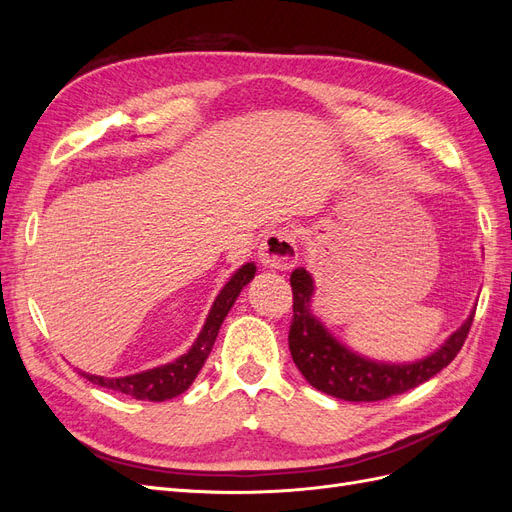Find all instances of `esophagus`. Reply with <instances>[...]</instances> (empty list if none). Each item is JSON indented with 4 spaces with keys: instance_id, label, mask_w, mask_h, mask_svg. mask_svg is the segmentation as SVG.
<instances>
[{
    "instance_id": "esophagus-1",
    "label": "esophagus",
    "mask_w": 512,
    "mask_h": 512,
    "mask_svg": "<svg viewBox=\"0 0 512 512\" xmlns=\"http://www.w3.org/2000/svg\"><path fill=\"white\" fill-rule=\"evenodd\" d=\"M262 267L269 271H288L297 265V241L288 230H273L258 247Z\"/></svg>"
}]
</instances>
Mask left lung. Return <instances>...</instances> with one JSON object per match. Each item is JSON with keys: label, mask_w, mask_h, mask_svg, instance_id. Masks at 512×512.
Listing matches in <instances>:
<instances>
[{"label": "left lung", "mask_w": 512, "mask_h": 512, "mask_svg": "<svg viewBox=\"0 0 512 512\" xmlns=\"http://www.w3.org/2000/svg\"><path fill=\"white\" fill-rule=\"evenodd\" d=\"M294 318L288 346L294 365L314 389L344 401H380L427 382L451 363L466 342L476 303L461 327L427 356L414 361H378L346 346L314 314V275L299 267L290 275Z\"/></svg>", "instance_id": "8db88e82"}]
</instances>
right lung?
<instances>
[{"label":"right lung","instance_id":"obj_1","mask_svg":"<svg viewBox=\"0 0 512 512\" xmlns=\"http://www.w3.org/2000/svg\"><path fill=\"white\" fill-rule=\"evenodd\" d=\"M254 275H256L254 262H245V265H241L235 273L230 275V280L224 284L218 297H215L203 329H200L194 344L190 346L188 352L177 356L175 361L138 371V374L119 376V378H104L96 374H87V371H79V374L89 382L104 386V389H111L115 393H123L143 401H166L185 393L196 380L198 371L203 369L207 356L211 354L215 337H218L230 307L235 305L241 290L254 280Z\"/></svg>","mask_w":512,"mask_h":512}]
</instances>
